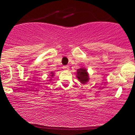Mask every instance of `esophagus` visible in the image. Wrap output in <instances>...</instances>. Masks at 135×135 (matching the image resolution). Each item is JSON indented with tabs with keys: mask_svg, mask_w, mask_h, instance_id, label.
I'll return each mask as SVG.
<instances>
[{
	"mask_svg": "<svg viewBox=\"0 0 135 135\" xmlns=\"http://www.w3.org/2000/svg\"><path fill=\"white\" fill-rule=\"evenodd\" d=\"M63 69H64V70H68L69 69H70V67H69L68 65H65V66L63 67Z\"/></svg>",
	"mask_w": 135,
	"mask_h": 135,
	"instance_id": "34e87169",
	"label": "esophagus"
}]
</instances>
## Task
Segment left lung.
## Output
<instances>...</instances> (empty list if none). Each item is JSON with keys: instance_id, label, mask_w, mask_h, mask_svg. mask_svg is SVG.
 Wrapping results in <instances>:
<instances>
[{"instance_id": "obj_1", "label": "left lung", "mask_w": 135, "mask_h": 135, "mask_svg": "<svg viewBox=\"0 0 135 135\" xmlns=\"http://www.w3.org/2000/svg\"><path fill=\"white\" fill-rule=\"evenodd\" d=\"M76 78L82 84H86L89 80V74L87 70L84 68L78 69L76 71Z\"/></svg>"}]
</instances>
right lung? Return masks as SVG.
Returning <instances> with one entry per match:
<instances>
[{"instance_id":"1","label":"right lung","mask_w":135,"mask_h":135,"mask_svg":"<svg viewBox=\"0 0 135 135\" xmlns=\"http://www.w3.org/2000/svg\"><path fill=\"white\" fill-rule=\"evenodd\" d=\"M54 75H55V74L53 73V71H51V73H50V76H50V77H51V78H53V76H54ZM49 80L51 81V79H50Z\"/></svg>"}]
</instances>
